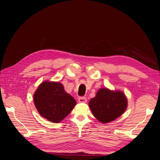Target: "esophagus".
I'll return each mask as SVG.
<instances>
[{
    "label": "esophagus",
    "mask_w": 160,
    "mask_h": 160,
    "mask_svg": "<svg viewBox=\"0 0 160 160\" xmlns=\"http://www.w3.org/2000/svg\"><path fill=\"white\" fill-rule=\"evenodd\" d=\"M78 102L79 103H86L87 102V100L85 97H80L78 99Z\"/></svg>",
    "instance_id": "34e87169"
}]
</instances>
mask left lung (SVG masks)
I'll return each instance as SVG.
<instances>
[{"mask_svg":"<svg viewBox=\"0 0 160 160\" xmlns=\"http://www.w3.org/2000/svg\"><path fill=\"white\" fill-rule=\"evenodd\" d=\"M88 105L95 118L106 124L123 115L128 107V100L125 94L119 90L102 88L89 101Z\"/></svg>","mask_w":160,"mask_h":160,"instance_id":"1","label":"left lung"}]
</instances>
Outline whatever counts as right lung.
<instances>
[{
  "label": "right lung",
  "instance_id": "add662e5",
  "mask_svg": "<svg viewBox=\"0 0 160 160\" xmlns=\"http://www.w3.org/2000/svg\"><path fill=\"white\" fill-rule=\"evenodd\" d=\"M33 100L40 115L54 123L65 118L76 105L75 100L66 92L62 83L55 81L42 82L35 91Z\"/></svg>",
  "mask_w": 160,
  "mask_h": 160
}]
</instances>
